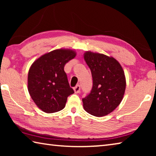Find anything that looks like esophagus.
Returning a JSON list of instances; mask_svg holds the SVG:
<instances>
[{
    "label": "esophagus",
    "instance_id": "34e87169",
    "mask_svg": "<svg viewBox=\"0 0 156 156\" xmlns=\"http://www.w3.org/2000/svg\"><path fill=\"white\" fill-rule=\"evenodd\" d=\"M73 90H74L75 93H76V94L80 93V86L79 85V84H77V85H76V87H73Z\"/></svg>",
    "mask_w": 156,
    "mask_h": 156
}]
</instances>
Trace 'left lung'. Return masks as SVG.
Listing matches in <instances>:
<instances>
[{
  "mask_svg": "<svg viewBox=\"0 0 156 156\" xmlns=\"http://www.w3.org/2000/svg\"><path fill=\"white\" fill-rule=\"evenodd\" d=\"M84 58L90 68L93 87L83 98L87 112L97 117L112 112L122 101L126 88L125 73L113 57L87 51Z\"/></svg>",
  "mask_w": 156,
  "mask_h": 156,
  "instance_id": "left-lung-1",
  "label": "left lung"
}]
</instances>
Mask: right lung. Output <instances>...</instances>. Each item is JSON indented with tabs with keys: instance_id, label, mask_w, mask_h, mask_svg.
<instances>
[{
	"instance_id": "add662e5",
	"label": "right lung",
	"mask_w": 156,
	"mask_h": 156,
	"mask_svg": "<svg viewBox=\"0 0 156 156\" xmlns=\"http://www.w3.org/2000/svg\"><path fill=\"white\" fill-rule=\"evenodd\" d=\"M76 55L73 50L56 49L44 54L31 65L28 73V91L44 112L51 113L63 109L67 97L74 93L64 67Z\"/></svg>"
}]
</instances>
